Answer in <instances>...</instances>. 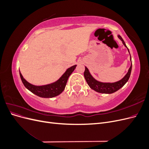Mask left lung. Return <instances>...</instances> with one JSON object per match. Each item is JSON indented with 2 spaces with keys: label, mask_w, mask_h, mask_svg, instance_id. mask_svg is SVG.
<instances>
[{
  "label": "left lung",
  "mask_w": 149,
  "mask_h": 149,
  "mask_svg": "<svg viewBox=\"0 0 149 149\" xmlns=\"http://www.w3.org/2000/svg\"><path fill=\"white\" fill-rule=\"evenodd\" d=\"M118 38L121 40L124 45L127 48V50L130 54L129 49L127 47V46H126V45L123 38H122L119 35H118ZM130 61H131V56H130ZM131 70H132V63L129 68L128 72L127 73V74L124 76V77L123 79L118 81L114 82V83H104V82L99 81L96 80L91 74L88 68L86 66H85L84 76L90 88H91L92 89L94 90L95 91L100 93L112 94L113 93H115L117 91H118L119 89H120L122 87H123L124 85L128 81V80L130 78V73H131Z\"/></svg>",
  "instance_id": "8db88e82"
}]
</instances>
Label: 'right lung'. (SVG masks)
<instances>
[{
	"instance_id": "obj_1",
	"label": "right lung",
	"mask_w": 149,
	"mask_h": 149,
	"mask_svg": "<svg viewBox=\"0 0 149 149\" xmlns=\"http://www.w3.org/2000/svg\"><path fill=\"white\" fill-rule=\"evenodd\" d=\"M76 65L68 68L61 77L56 81L42 86H35L31 84L26 81L20 71H19L20 78L25 87L30 91L39 97L45 98H52L57 96L64 91L68 79L70 76L75 70Z\"/></svg>"
}]
</instances>
